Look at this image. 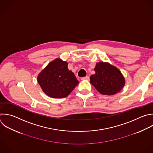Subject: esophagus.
Instances as JSON below:
<instances>
[{
    "instance_id": "obj_1",
    "label": "esophagus",
    "mask_w": 153,
    "mask_h": 153,
    "mask_svg": "<svg viewBox=\"0 0 153 153\" xmlns=\"http://www.w3.org/2000/svg\"><path fill=\"white\" fill-rule=\"evenodd\" d=\"M81 79H82V80H88V79H89V76H85V77L81 78Z\"/></svg>"
}]
</instances>
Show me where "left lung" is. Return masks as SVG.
Wrapping results in <instances>:
<instances>
[{
	"instance_id": "1",
	"label": "left lung",
	"mask_w": 153,
	"mask_h": 153,
	"mask_svg": "<svg viewBox=\"0 0 153 153\" xmlns=\"http://www.w3.org/2000/svg\"><path fill=\"white\" fill-rule=\"evenodd\" d=\"M95 74L90 78V83L103 95H114L120 91L125 84V79L121 71L108 62L96 64Z\"/></svg>"
}]
</instances>
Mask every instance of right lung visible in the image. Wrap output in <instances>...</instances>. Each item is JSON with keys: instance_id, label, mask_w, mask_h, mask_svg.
<instances>
[{"instance_id": "add662e5", "label": "right lung", "mask_w": 153, "mask_h": 153, "mask_svg": "<svg viewBox=\"0 0 153 153\" xmlns=\"http://www.w3.org/2000/svg\"><path fill=\"white\" fill-rule=\"evenodd\" d=\"M68 63L59 58L51 62L38 74L37 80L42 91L52 98L67 97L78 84Z\"/></svg>"}]
</instances>
